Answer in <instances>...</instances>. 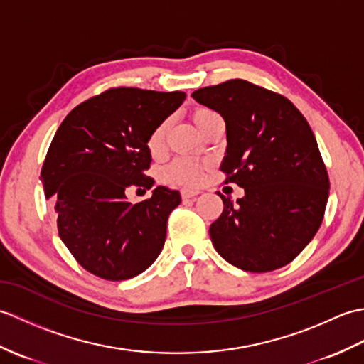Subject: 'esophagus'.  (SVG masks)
<instances>
[{
	"instance_id": "esophagus-1",
	"label": "esophagus",
	"mask_w": 364,
	"mask_h": 364,
	"mask_svg": "<svg viewBox=\"0 0 364 364\" xmlns=\"http://www.w3.org/2000/svg\"><path fill=\"white\" fill-rule=\"evenodd\" d=\"M200 194V191L197 189H181V197L183 198H192Z\"/></svg>"
}]
</instances>
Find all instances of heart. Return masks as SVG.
<instances>
[{
	"instance_id": "obj_1",
	"label": "heart",
	"mask_w": 364,
	"mask_h": 364,
	"mask_svg": "<svg viewBox=\"0 0 364 364\" xmlns=\"http://www.w3.org/2000/svg\"><path fill=\"white\" fill-rule=\"evenodd\" d=\"M213 115H215V112L208 109V107H197V109L192 112V119H194L198 129L202 131L206 120L213 117ZM166 131V123H159V125L151 131L149 139H146V149H149L151 154H158L164 149ZM161 176L162 180L168 183L183 184V186H198L205 178V164L192 158H176L170 162L168 166L162 168Z\"/></svg>"
}]
</instances>
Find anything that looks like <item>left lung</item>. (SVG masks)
Instances as JSON below:
<instances>
[{
  "label": "left lung",
  "instance_id": "1",
  "mask_svg": "<svg viewBox=\"0 0 364 364\" xmlns=\"http://www.w3.org/2000/svg\"><path fill=\"white\" fill-rule=\"evenodd\" d=\"M196 102L222 115L227 151L220 170L244 197L211 223L214 249L247 272L288 264L311 241L328 200V173L306 119L288 98L245 80L196 90Z\"/></svg>",
  "mask_w": 364,
  "mask_h": 364
}]
</instances>
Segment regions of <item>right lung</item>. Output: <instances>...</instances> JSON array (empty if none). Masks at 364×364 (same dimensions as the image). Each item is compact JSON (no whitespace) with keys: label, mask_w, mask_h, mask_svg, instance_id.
I'll use <instances>...</instances> for the list:
<instances>
[{"label":"right lung","mask_w":364,"mask_h":364,"mask_svg":"<svg viewBox=\"0 0 364 364\" xmlns=\"http://www.w3.org/2000/svg\"><path fill=\"white\" fill-rule=\"evenodd\" d=\"M184 98L178 90L107 89L76 106L54 134L41 173L45 197L54 203L59 237L87 272L128 280L164 247L180 192L158 186L134 205L125 192L153 186L146 139Z\"/></svg>","instance_id":"add662e5"}]
</instances>
